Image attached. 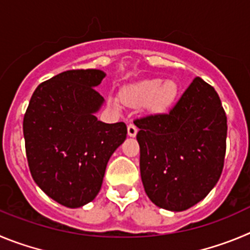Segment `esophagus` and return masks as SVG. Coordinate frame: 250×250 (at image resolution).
I'll list each match as a JSON object with an SVG mask.
<instances>
[{
	"label": "esophagus",
	"instance_id": "34e87169",
	"mask_svg": "<svg viewBox=\"0 0 250 250\" xmlns=\"http://www.w3.org/2000/svg\"><path fill=\"white\" fill-rule=\"evenodd\" d=\"M127 129H128V136L129 137H136L137 132H138V128H137L133 123H129L127 127Z\"/></svg>",
	"mask_w": 250,
	"mask_h": 250
}]
</instances>
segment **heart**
I'll list each match as a JSON object with an SVG mask.
<instances>
[{
	"mask_svg": "<svg viewBox=\"0 0 250 250\" xmlns=\"http://www.w3.org/2000/svg\"><path fill=\"white\" fill-rule=\"evenodd\" d=\"M177 93V87L173 82H168L162 84V81L156 80L145 81L134 87L125 89L122 92L123 102L130 105H139L149 103L153 108L161 109L166 105L169 104L175 97ZM111 104L117 107L118 103L116 100H111Z\"/></svg>",
	"mask_w": 250,
	"mask_h": 250,
	"instance_id": "b5f03b06",
	"label": "heart"
}]
</instances>
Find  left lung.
Listing matches in <instances>:
<instances>
[{"label":"left lung","instance_id":"8db88e82","mask_svg":"<svg viewBox=\"0 0 250 250\" xmlns=\"http://www.w3.org/2000/svg\"><path fill=\"white\" fill-rule=\"evenodd\" d=\"M134 125L150 201L182 212L204 199L219 181L227 148V116L215 89L195 77L167 113L147 114Z\"/></svg>","mask_w":250,"mask_h":250}]
</instances>
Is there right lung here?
Wrapping results in <instances>:
<instances>
[{
    "label": "right lung",
    "instance_id": "add662e5",
    "mask_svg": "<svg viewBox=\"0 0 250 250\" xmlns=\"http://www.w3.org/2000/svg\"><path fill=\"white\" fill-rule=\"evenodd\" d=\"M104 76L100 69H69L44 81L23 117L33 181L68 208L96 198L109 158L127 137L123 122L108 125L94 116L104 101L94 87Z\"/></svg>",
    "mask_w": 250,
    "mask_h": 250
}]
</instances>
